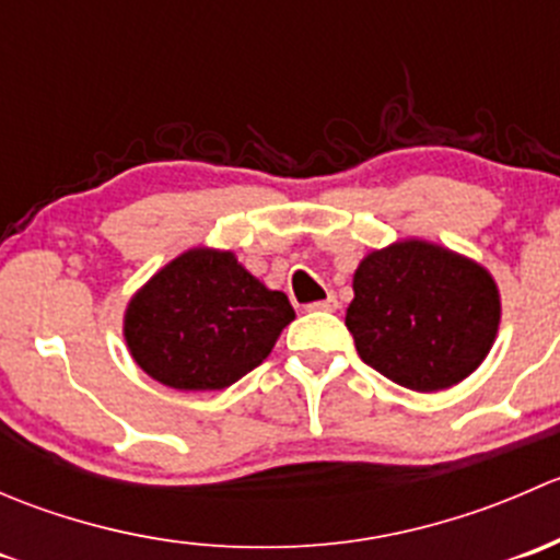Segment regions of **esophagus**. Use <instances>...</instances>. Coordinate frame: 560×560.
<instances>
[{"label": "esophagus", "instance_id": "34e87169", "mask_svg": "<svg viewBox=\"0 0 560 560\" xmlns=\"http://www.w3.org/2000/svg\"><path fill=\"white\" fill-rule=\"evenodd\" d=\"M308 312H336L338 308V301H336V295H327L325 301H316V303H312V306H306Z\"/></svg>", "mask_w": 560, "mask_h": 560}]
</instances>
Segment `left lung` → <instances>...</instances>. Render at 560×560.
<instances>
[{
    "instance_id": "obj_1",
    "label": "left lung",
    "mask_w": 560,
    "mask_h": 560,
    "mask_svg": "<svg viewBox=\"0 0 560 560\" xmlns=\"http://www.w3.org/2000/svg\"><path fill=\"white\" fill-rule=\"evenodd\" d=\"M352 290L347 327L363 363L417 393L466 380L499 332L493 276L428 241L371 252L354 270Z\"/></svg>"
}]
</instances>
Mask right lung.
Here are the masks:
<instances>
[{"instance_id":"right-lung-1","label":"right lung","mask_w":560,"mask_h":560,"mask_svg":"<svg viewBox=\"0 0 560 560\" xmlns=\"http://www.w3.org/2000/svg\"><path fill=\"white\" fill-rule=\"evenodd\" d=\"M292 319L284 292L254 279L233 252L197 246L135 292L124 338L151 380L173 389H224L268 358Z\"/></svg>"}]
</instances>
